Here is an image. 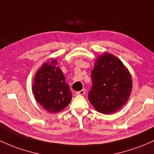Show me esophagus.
I'll return each instance as SVG.
<instances>
[{
	"label": "esophagus",
	"instance_id": "obj_1",
	"mask_svg": "<svg viewBox=\"0 0 154 154\" xmlns=\"http://www.w3.org/2000/svg\"><path fill=\"white\" fill-rule=\"evenodd\" d=\"M85 94V89H82V90L76 92V95H84Z\"/></svg>",
	"mask_w": 154,
	"mask_h": 154
}]
</instances>
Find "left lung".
I'll list each match as a JSON object with an SVG mask.
<instances>
[{
  "mask_svg": "<svg viewBox=\"0 0 154 154\" xmlns=\"http://www.w3.org/2000/svg\"><path fill=\"white\" fill-rule=\"evenodd\" d=\"M89 102L97 112L108 115L121 109L132 91L129 69L118 57L104 52L96 58L91 72Z\"/></svg>",
  "mask_w": 154,
  "mask_h": 154,
  "instance_id": "1",
  "label": "left lung"
}]
</instances>
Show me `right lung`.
Returning <instances> with one entry per match:
<instances>
[{"instance_id": "add662e5", "label": "right lung", "mask_w": 154, "mask_h": 154, "mask_svg": "<svg viewBox=\"0 0 154 154\" xmlns=\"http://www.w3.org/2000/svg\"><path fill=\"white\" fill-rule=\"evenodd\" d=\"M58 64L55 58L43 63L35 74L32 84L35 99L50 113L63 110L72 98L69 85Z\"/></svg>"}]
</instances>
